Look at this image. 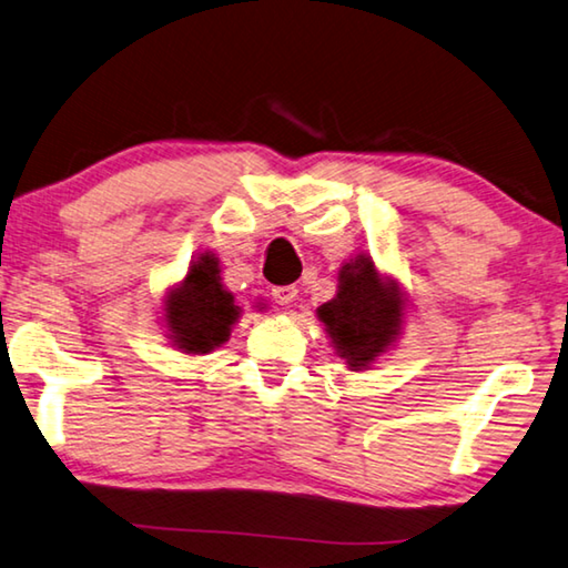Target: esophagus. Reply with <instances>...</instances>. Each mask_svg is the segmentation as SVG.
Segmentation results:
<instances>
[{
	"label": "esophagus",
	"mask_w": 568,
	"mask_h": 568,
	"mask_svg": "<svg viewBox=\"0 0 568 568\" xmlns=\"http://www.w3.org/2000/svg\"><path fill=\"white\" fill-rule=\"evenodd\" d=\"M273 301L277 303V305H291L293 301H295V295H298V287L295 285H277V287H273Z\"/></svg>",
	"instance_id": "esophagus-1"
}]
</instances>
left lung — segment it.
<instances>
[{
	"label": "left lung",
	"mask_w": 568,
	"mask_h": 568,
	"mask_svg": "<svg viewBox=\"0 0 568 568\" xmlns=\"http://www.w3.org/2000/svg\"><path fill=\"white\" fill-rule=\"evenodd\" d=\"M338 281L336 298L321 305L318 318L338 354L358 372L397 338L404 303L397 285H386L366 255L344 265Z\"/></svg>",
	"instance_id": "8db88e82"
}]
</instances>
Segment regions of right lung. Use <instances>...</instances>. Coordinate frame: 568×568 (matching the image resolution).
Returning a JSON list of instances; mask_svg holds the SVG:
<instances>
[{
    "instance_id": "add662e5",
    "label": "right lung",
    "mask_w": 568,
    "mask_h": 568,
    "mask_svg": "<svg viewBox=\"0 0 568 568\" xmlns=\"http://www.w3.org/2000/svg\"><path fill=\"white\" fill-rule=\"evenodd\" d=\"M240 308L220 283V265L212 255L196 257L184 283L166 298L171 341L186 354H210L224 344Z\"/></svg>"
}]
</instances>
